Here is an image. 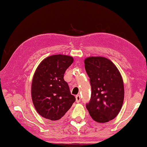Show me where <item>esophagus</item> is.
Returning a JSON list of instances; mask_svg holds the SVG:
<instances>
[{
  "label": "esophagus",
  "mask_w": 147,
  "mask_h": 147,
  "mask_svg": "<svg viewBox=\"0 0 147 147\" xmlns=\"http://www.w3.org/2000/svg\"><path fill=\"white\" fill-rule=\"evenodd\" d=\"M76 102H78V103H79V102H80L81 96H80V94H78V95L76 96Z\"/></svg>",
  "instance_id": "esophagus-1"
}]
</instances>
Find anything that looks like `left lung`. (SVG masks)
<instances>
[{
  "instance_id": "left-lung-1",
  "label": "left lung",
  "mask_w": 147,
  "mask_h": 147,
  "mask_svg": "<svg viewBox=\"0 0 147 147\" xmlns=\"http://www.w3.org/2000/svg\"><path fill=\"white\" fill-rule=\"evenodd\" d=\"M84 63L91 87V98L86 108L94 121L108 122L116 118L122 107V78L116 66L106 58L92 56Z\"/></svg>"
}]
</instances>
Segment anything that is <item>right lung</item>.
Returning <instances> with one entry per match:
<instances>
[{"label": "right lung", "mask_w": 147, "mask_h": 147, "mask_svg": "<svg viewBox=\"0 0 147 147\" xmlns=\"http://www.w3.org/2000/svg\"><path fill=\"white\" fill-rule=\"evenodd\" d=\"M73 62L71 56L53 55L42 60L36 69L31 97L36 110L43 118L58 120L76 101L64 80L65 71Z\"/></svg>", "instance_id": "right-lung-1"}]
</instances>
